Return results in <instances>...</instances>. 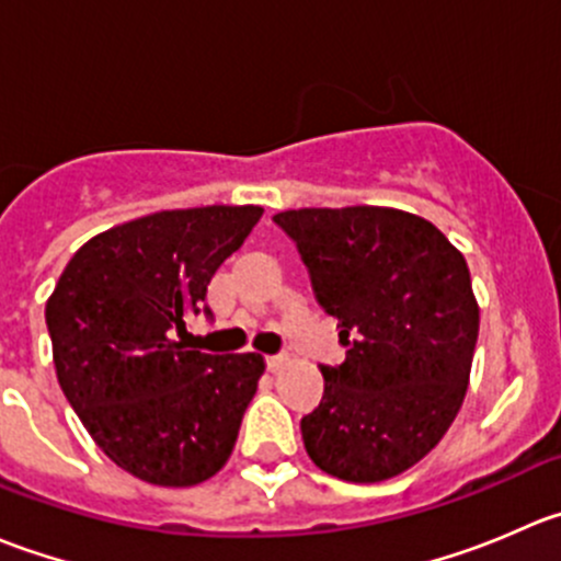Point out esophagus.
Instances as JSON below:
<instances>
[{"mask_svg":"<svg viewBox=\"0 0 561 561\" xmlns=\"http://www.w3.org/2000/svg\"><path fill=\"white\" fill-rule=\"evenodd\" d=\"M287 364H290V358H287L285 353H282V355H268V358H265V366H268L271 371H279V369H285Z\"/></svg>","mask_w":561,"mask_h":561,"instance_id":"34e87169","label":"esophagus"}]
</instances>
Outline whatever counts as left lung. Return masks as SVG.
<instances>
[{
  "mask_svg": "<svg viewBox=\"0 0 561 561\" xmlns=\"http://www.w3.org/2000/svg\"><path fill=\"white\" fill-rule=\"evenodd\" d=\"M274 222L347 347L344 364L320 366L325 390L301 417L307 454L347 483L396 478L445 437L467 393L480 328L467 260L399 208H298Z\"/></svg>",
  "mask_w": 561,
  "mask_h": 561,
  "instance_id": "8db88e82",
  "label": "left lung"
}]
</instances>
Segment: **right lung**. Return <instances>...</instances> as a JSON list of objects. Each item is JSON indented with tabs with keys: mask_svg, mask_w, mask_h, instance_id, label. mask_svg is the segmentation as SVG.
I'll return each mask as SVG.
<instances>
[{
	"mask_svg": "<svg viewBox=\"0 0 561 561\" xmlns=\"http://www.w3.org/2000/svg\"><path fill=\"white\" fill-rule=\"evenodd\" d=\"M260 217V206H203L118 225L72 254L45 304L67 401L100 450L146 483L197 485L233 454L263 355H208L184 336Z\"/></svg>",
	"mask_w": 561,
	"mask_h": 561,
	"instance_id": "1",
	"label": "right lung"
}]
</instances>
